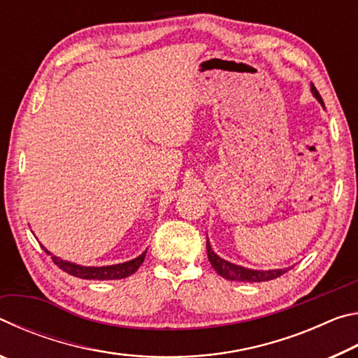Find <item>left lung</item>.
I'll list each match as a JSON object with an SVG mask.
<instances>
[{"label":"left lung","instance_id":"left-lung-1","mask_svg":"<svg viewBox=\"0 0 358 358\" xmlns=\"http://www.w3.org/2000/svg\"><path fill=\"white\" fill-rule=\"evenodd\" d=\"M311 92L314 96H316L320 104H324V101H322V98H320V94L314 85H311ZM207 252H208L210 264L217 271V275H221L222 278H226V280H229V281H243V282L270 281V280H276V278H280L281 275H284L289 270V268H284V270L257 271V270H250V268H245V266L230 264V262H227V260H224L220 256H216L213 250H211L208 240H207Z\"/></svg>","mask_w":358,"mask_h":358}]
</instances>
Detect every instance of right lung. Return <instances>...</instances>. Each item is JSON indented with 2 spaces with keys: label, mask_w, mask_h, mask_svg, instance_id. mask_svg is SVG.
Returning a JSON list of instances; mask_svg holds the SVG:
<instances>
[{
  "label": "right lung",
  "mask_w": 358,
  "mask_h": 358,
  "mask_svg": "<svg viewBox=\"0 0 358 358\" xmlns=\"http://www.w3.org/2000/svg\"><path fill=\"white\" fill-rule=\"evenodd\" d=\"M44 251L47 254H50L45 248ZM145 254H147V251L141 254L137 259L129 260V262L110 265V266H80V265L66 262V260H62L57 256H52V260L53 264L59 266V268L66 271V273L82 278V280H121V278H128L136 273L138 266H141L145 260Z\"/></svg>",
  "instance_id": "obj_1"
}]
</instances>
